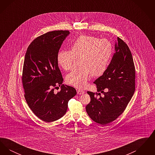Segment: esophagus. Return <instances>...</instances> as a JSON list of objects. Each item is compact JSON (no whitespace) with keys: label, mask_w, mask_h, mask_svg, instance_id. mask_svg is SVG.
<instances>
[{"label":"esophagus","mask_w":155,"mask_h":155,"mask_svg":"<svg viewBox=\"0 0 155 155\" xmlns=\"http://www.w3.org/2000/svg\"><path fill=\"white\" fill-rule=\"evenodd\" d=\"M77 94H78V95H81V94H83L85 93V92H84V91L81 90V89H77Z\"/></svg>","instance_id":"esophagus-1"}]
</instances>
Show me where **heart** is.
<instances>
[{"instance_id":"heart-1","label":"heart","mask_w":155,"mask_h":155,"mask_svg":"<svg viewBox=\"0 0 155 155\" xmlns=\"http://www.w3.org/2000/svg\"><path fill=\"white\" fill-rule=\"evenodd\" d=\"M112 52V45L107 39L82 35L74 41L70 50L59 51L57 61L62 68L69 70L79 59L80 67L67 74L66 81L69 85L83 88L92 76L98 77L104 74Z\"/></svg>"}]
</instances>
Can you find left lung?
<instances>
[{
    "label": "left lung",
    "instance_id": "1",
    "mask_svg": "<svg viewBox=\"0 0 155 155\" xmlns=\"http://www.w3.org/2000/svg\"><path fill=\"white\" fill-rule=\"evenodd\" d=\"M115 50L106 71L94 82L103 96L87 92L91 102L86 111L90 118L102 125L112 122L124 112L135 89V68L130 48L118 37Z\"/></svg>",
    "mask_w": 155,
    "mask_h": 155
}]
</instances>
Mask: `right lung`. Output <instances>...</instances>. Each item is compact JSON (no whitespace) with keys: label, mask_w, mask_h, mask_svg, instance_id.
<instances>
[{"label":"right lung","mask_w":155,"mask_h":155,"mask_svg":"<svg viewBox=\"0 0 155 155\" xmlns=\"http://www.w3.org/2000/svg\"><path fill=\"white\" fill-rule=\"evenodd\" d=\"M68 31H53L36 38L29 45L23 64L22 82L29 107L41 120L53 122L66 113L74 88L62 84L57 56ZM61 86L57 94L54 88Z\"/></svg>","instance_id":"add662e5"}]
</instances>
